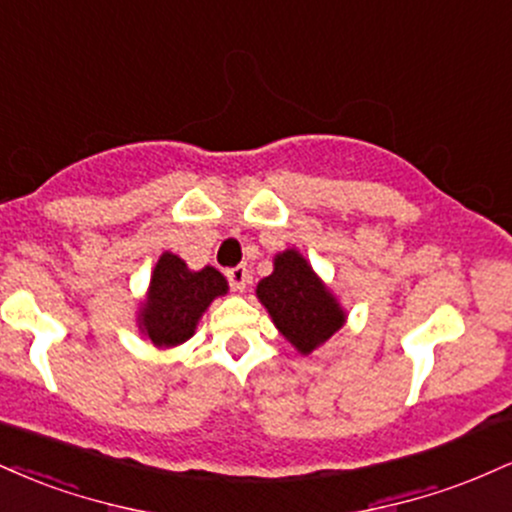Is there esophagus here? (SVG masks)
Instances as JSON below:
<instances>
[{"instance_id":"obj_1","label":"esophagus","mask_w":512,"mask_h":512,"mask_svg":"<svg viewBox=\"0 0 512 512\" xmlns=\"http://www.w3.org/2000/svg\"><path fill=\"white\" fill-rule=\"evenodd\" d=\"M226 276H228V281H231V286H233V289H236V291H245V289H248V281H250L248 267H233V269H228Z\"/></svg>"}]
</instances>
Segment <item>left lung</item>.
I'll use <instances>...</instances> for the list:
<instances>
[{
    "label": "left lung",
    "instance_id": "left-lung-1",
    "mask_svg": "<svg viewBox=\"0 0 512 512\" xmlns=\"http://www.w3.org/2000/svg\"><path fill=\"white\" fill-rule=\"evenodd\" d=\"M255 293L281 337L301 356L320 349L346 322L339 298L296 248L276 252L274 272L264 276Z\"/></svg>",
    "mask_w": 512,
    "mask_h": 512
}]
</instances>
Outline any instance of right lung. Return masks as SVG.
Here are the masks:
<instances>
[{
    "mask_svg": "<svg viewBox=\"0 0 512 512\" xmlns=\"http://www.w3.org/2000/svg\"><path fill=\"white\" fill-rule=\"evenodd\" d=\"M228 281L219 269H190L175 252H163L151 272L149 289L137 310V327L156 349H173L197 332L199 320L216 298L226 296Z\"/></svg>",
    "mask_w": 512,
    "mask_h": 512,
    "instance_id": "add662e5",
    "label": "right lung"
}]
</instances>
